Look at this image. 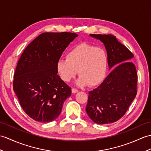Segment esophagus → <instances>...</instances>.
Masks as SVG:
<instances>
[{"mask_svg": "<svg viewBox=\"0 0 151 151\" xmlns=\"http://www.w3.org/2000/svg\"><path fill=\"white\" fill-rule=\"evenodd\" d=\"M78 90L76 89H74V88H73V89H71V92H72L73 94H75V93H78Z\"/></svg>", "mask_w": 151, "mask_h": 151, "instance_id": "esophagus-1", "label": "esophagus"}]
</instances>
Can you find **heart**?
<instances>
[{
    "label": "heart",
    "instance_id": "heart-1",
    "mask_svg": "<svg viewBox=\"0 0 151 151\" xmlns=\"http://www.w3.org/2000/svg\"><path fill=\"white\" fill-rule=\"evenodd\" d=\"M66 58L58 60L56 65L58 75L64 82H69L78 71L80 77L76 84L80 87L99 86L106 78L108 57L102 48L81 43L70 49Z\"/></svg>",
    "mask_w": 151,
    "mask_h": 151
}]
</instances>
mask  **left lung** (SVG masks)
<instances>
[{
	"instance_id": "1",
	"label": "left lung",
	"mask_w": 151,
	"mask_h": 151,
	"mask_svg": "<svg viewBox=\"0 0 151 151\" xmlns=\"http://www.w3.org/2000/svg\"><path fill=\"white\" fill-rule=\"evenodd\" d=\"M89 36L104 44L109 68L113 70L97 88L89 91L86 113L97 124H111L125 114L137 93L138 75L131 62L134 56L112 35Z\"/></svg>"
}]
</instances>
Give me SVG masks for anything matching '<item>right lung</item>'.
<instances>
[{"mask_svg": "<svg viewBox=\"0 0 151 151\" xmlns=\"http://www.w3.org/2000/svg\"><path fill=\"white\" fill-rule=\"evenodd\" d=\"M75 33H44L27 45L17 64L13 90L24 112L39 122H50L60 114L71 90L62 80L57 62Z\"/></svg>", "mask_w": 151, "mask_h": 151, "instance_id": "add662e5", "label": "right lung"}]
</instances>
